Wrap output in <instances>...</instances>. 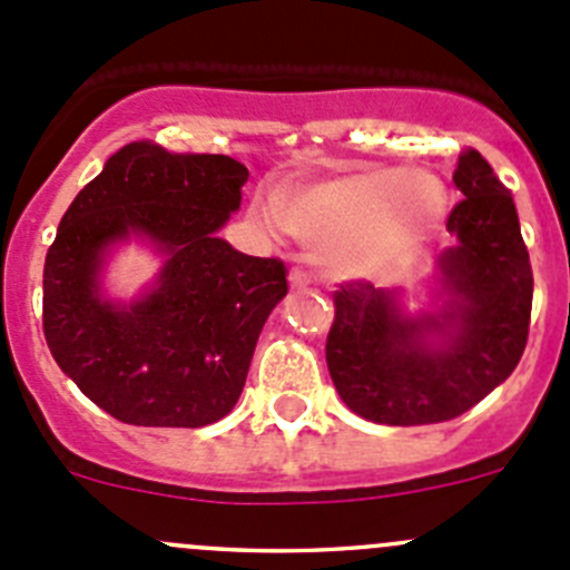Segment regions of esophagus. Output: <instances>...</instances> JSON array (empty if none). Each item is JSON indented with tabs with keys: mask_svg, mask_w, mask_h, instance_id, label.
<instances>
[{
	"mask_svg": "<svg viewBox=\"0 0 570 570\" xmlns=\"http://www.w3.org/2000/svg\"><path fill=\"white\" fill-rule=\"evenodd\" d=\"M289 284H292V289H306V286L312 284V275H308L306 269H301V267H292L289 269Z\"/></svg>",
	"mask_w": 570,
	"mask_h": 570,
	"instance_id": "obj_1",
	"label": "esophagus"
}]
</instances>
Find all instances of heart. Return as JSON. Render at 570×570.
<instances>
[{
  "instance_id": "obj_1",
  "label": "heart",
  "mask_w": 570,
  "mask_h": 570,
  "mask_svg": "<svg viewBox=\"0 0 570 570\" xmlns=\"http://www.w3.org/2000/svg\"><path fill=\"white\" fill-rule=\"evenodd\" d=\"M445 203V186L423 169L362 167L281 191L262 223L284 225L334 278H384L438 234Z\"/></svg>"
}]
</instances>
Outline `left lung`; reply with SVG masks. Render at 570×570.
<instances>
[{
    "instance_id": "8db88e82",
    "label": "left lung",
    "mask_w": 570,
    "mask_h": 570,
    "mask_svg": "<svg viewBox=\"0 0 570 570\" xmlns=\"http://www.w3.org/2000/svg\"><path fill=\"white\" fill-rule=\"evenodd\" d=\"M454 184L465 200L449 217L456 245L438 256L432 308L409 314L401 289L367 281L334 292L331 381L373 423L460 417L510 379L527 347L534 281L512 195L476 150L462 153Z\"/></svg>"
}]
</instances>
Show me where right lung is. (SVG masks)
<instances>
[{
	"label": "right lung",
	"mask_w": 570,
	"mask_h": 570,
	"mask_svg": "<svg viewBox=\"0 0 570 570\" xmlns=\"http://www.w3.org/2000/svg\"><path fill=\"white\" fill-rule=\"evenodd\" d=\"M245 164L132 141L60 219L43 264V336L58 367L110 417L200 429L236 406L258 334L286 295L278 258L234 250L217 230L239 212ZM161 252L130 304L101 292L121 240Z\"/></svg>",
	"instance_id": "right-lung-1"
}]
</instances>
